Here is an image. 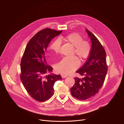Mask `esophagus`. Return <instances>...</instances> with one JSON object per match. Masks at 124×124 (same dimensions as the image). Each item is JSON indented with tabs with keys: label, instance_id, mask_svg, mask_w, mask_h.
I'll return each mask as SVG.
<instances>
[{
	"label": "esophagus",
	"instance_id": "34e87169",
	"mask_svg": "<svg viewBox=\"0 0 124 124\" xmlns=\"http://www.w3.org/2000/svg\"><path fill=\"white\" fill-rule=\"evenodd\" d=\"M61 77H62V78H66L67 77V76L65 75H61Z\"/></svg>",
	"mask_w": 124,
	"mask_h": 124
}]
</instances>
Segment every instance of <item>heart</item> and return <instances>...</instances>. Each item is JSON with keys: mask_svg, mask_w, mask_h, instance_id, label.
Instances as JSON below:
<instances>
[{"mask_svg": "<svg viewBox=\"0 0 124 124\" xmlns=\"http://www.w3.org/2000/svg\"><path fill=\"white\" fill-rule=\"evenodd\" d=\"M61 41H64L74 47L73 55L76 54L81 61H85L89 56L91 52V46L87 41H83L82 37L77 33L68 34L65 36L59 38ZM61 43L59 40H56L51 42L49 49L56 54L60 52ZM79 66V61L78 59L72 58H64L55 66V70L57 73L63 75H68L76 70Z\"/></svg>", "mask_w": 124, "mask_h": 124, "instance_id": "1", "label": "heart"}]
</instances>
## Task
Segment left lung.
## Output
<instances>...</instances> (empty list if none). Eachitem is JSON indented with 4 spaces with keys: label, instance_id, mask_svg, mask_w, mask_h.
<instances>
[{
    "label": "left lung",
    "instance_id": "obj_1",
    "mask_svg": "<svg viewBox=\"0 0 124 124\" xmlns=\"http://www.w3.org/2000/svg\"><path fill=\"white\" fill-rule=\"evenodd\" d=\"M91 41V52L87 61L77 71L82 78H75V83L70 92L80 100H85L95 95L101 87L108 72L106 52L95 35L86 29Z\"/></svg>",
    "mask_w": 124,
    "mask_h": 124
}]
</instances>
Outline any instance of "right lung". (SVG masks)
I'll list each match as a JSON object with an SVG mask.
<instances>
[{
    "mask_svg": "<svg viewBox=\"0 0 124 124\" xmlns=\"http://www.w3.org/2000/svg\"><path fill=\"white\" fill-rule=\"evenodd\" d=\"M62 31L44 29L30 40L21 62V79L25 89L35 100L44 101L54 94L55 82L61 79L60 75L52 74V68L46 64L45 51L51 39ZM47 72L50 74L45 75Z\"/></svg>",
    "mask_w": 124,
    "mask_h": 124,
    "instance_id": "right-lung-1",
    "label": "right lung"
}]
</instances>
